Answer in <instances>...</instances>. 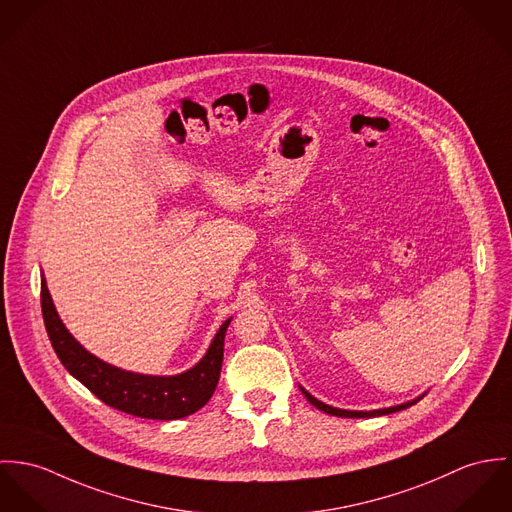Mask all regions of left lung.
I'll use <instances>...</instances> for the list:
<instances>
[{
	"instance_id": "left-lung-1",
	"label": "left lung",
	"mask_w": 512,
	"mask_h": 512,
	"mask_svg": "<svg viewBox=\"0 0 512 512\" xmlns=\"http://www.w3.org/2000/svg\"><path fill=\"white\" fill-rule=\"evenodd\" d=\"M300 391H302V395H304V397L308 398V402H310V404H314L318 410H322V412H326V414H332V416H341V418H371V416L391 414V412H398V410H404V408H408V406L416 404L420 398L426 395V393H424V395H420V397H416L414 400L402 402V404H397V406H389V408H379V410H343V408L330 406V404H326V402H322V400L312 397V395H310L306 389H302V387H300Z\"/></svg>"
}]
</instances>
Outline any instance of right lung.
<instances>
[{"label":"right lung","instance_id":"1","mask_svg":"<svg viewBox=\"0 0 512 512\" xmlns=\"http://www.w3.org/2000/svg\"><path fill=\"white\" fill-rule=\"evenodd\" d=\"M41 308L49 340L66 371L121 412L151 420L184 418L200 410L218 387L231 318L220 326L206 355L188 371L178 375H143L102 361L76 341L58 316L45 275L41 277Z\"/></svg>","mask_w":512,"mask_h":512}]
</instances>
